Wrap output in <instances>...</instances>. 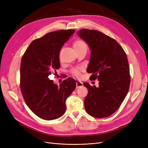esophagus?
Returning <instances> with one entry per match:
<instances>
[{"mask_svg": "<svg viewBox=\"0 0 148 148\" xmlns=\"http://www.w3.org/2000/svg\"><path fill=\"white\" fill-rule=\"evenodd\" d=\"M83 83L81 82L79 80H77L76 81V88H81L83 86Z\"/></svg>", "mask_w": 148, "mask_h": 148, "instance_id": "1", "label": "esophagus"}]
</instances>
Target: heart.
<instances>
[{"label": "heart", "mask_w": 148, "mask_h": 148, "mask_svg": "<svg viewBox=\"0 0 148 148\" xmlns=\"http://www.w3.org/2000/svg\"><path fill=\"white\" fill-rule=\"evenodd\" d=\"M73 47L75 50L77 52L83 50H87L86 44L83 40H77L73 42ZM71 73L75 77H79L80 74V69H73L71 71Z\"/></svg>", "instance_id": "b5f03b06"}]
</instances>
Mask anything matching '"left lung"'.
Segmentation results:
<instances>
[{
    "label": "left lung",
    "mask_w": 148,
    "mask_h": 148,
    "mask_svg": "<svg viewBox=\"0 0 148 148\" xmlns=\"http://www.w3.org/2000/svg\"><path fill=\"white\" fill-rule=\"evenodd\" d=\"M77 34L91 50L87 68L92 74L90 79L99 80L98 88L83 83L88 90L85 109L94 118H106L118 109L128 94L130 75L127 54L117 41L99 31L83 29Z\"/></svg>",
    "instance_id": "left-lung-1"
}]
</instances>
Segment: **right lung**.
Wrapping results in <instances>:
<instances>
[{
    "label": "right lung",
    "instance_id": "add662e5",
    "mask_svg": "<svg viewBox=\"0 0 148 148\" xmlns=\"http://www.w3.org/2000/svg\"><path fill=\"white\" fill-rule=\"evenodd\" d=\"M74 32L68 29L47 34L31 42L21 58V94L31 111L44 120L61 117L66 110V99L75 89L74 79L68 78L58 86L48 78L60 67L61 48Z\"/></svg>",
    "mask_w": 148,
    "mask_h": 148
}]
</instances>
